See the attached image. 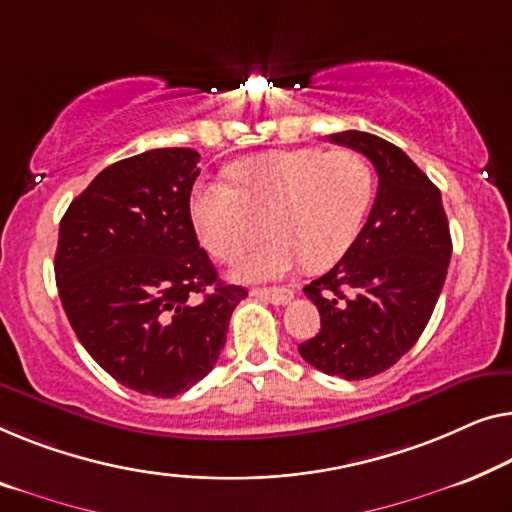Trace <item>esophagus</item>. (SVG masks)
Returning <instances> with one entry per match:
<instances>
[{
    "label": "esophagus",
    "mask_w": 512,
    "mask_h": 512,
    "mask_svg": "<svg viewBox=\"0 0 512 512\" xmlns=\"http://www.w3.org/2000/svg\"><path fill=\"white\" fill-rule=\"evenodd\" d=\"M254 298H261V300H268L272 305H288V302L293 300V291L291 288H254L251 291Z\"/></svg>",
    "instance_id": "esophagus-1"
}]
</instances>
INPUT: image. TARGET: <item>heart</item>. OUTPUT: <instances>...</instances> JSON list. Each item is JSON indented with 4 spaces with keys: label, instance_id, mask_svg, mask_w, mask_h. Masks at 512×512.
I'll return each instance as SVG.
<instances>
[{
    "label": "heart",
    "instance_id": "1",
    "mask_svg": "<svg viewBox=\"0 0 512 512\" xmlns=\"http://www.w3.org/2000/svg\"><path fill=\"white\" fill-rule=\"evenodd\" d=\"M235 187L207 182L194 191L191 219L198 240L219 261L233 263L261 238H274L240 265L242 279H277L307 263L335 265L365 226L374 198L367 159L353 150H272L228 170Z\"/></svg>",
    "mask_w": 512,
    "mask_h": 512
}]
</instances>
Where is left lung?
<instances>
[{
  "label": "left lung",
  "instance_id": "8db88e82",
  "mask_svg": "<svg viewBox=\"0 0 512 512\" xmlns=\"http://www.w3.org/2000/svg\"><path fill=\"white\" fill-rule=\"evenodd\" d=\"M328 138L365 154L379 189L353 247L305 286L321 330L298 351L323 374L360 381L390 369L418 342L446 281L453 240L441 191L397 145L365 131Z\"/></svg>",
  "mask_w": 512,
  "mask_h": 512
}]
</instances>
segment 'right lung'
<instances>
[{"label":"right lung","mask_w":512,"mask_h":512,"mask_svg":"<svg viewBox=\"0 0 512 512\" xmlns=\"http://www.w3.org/2000/svg\"><path fill=\"white\" fill-rule=\"evenodd\" d=\"M198 161L189 147L117 161L59 224L55 279L66 318L96 365L140 395L175 397L207 376L247 298L219 281L198 244L189 212Z\"/></svg>","instance_id":"1"}]
</instances>
